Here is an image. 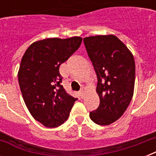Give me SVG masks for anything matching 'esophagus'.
Returning <instances> with one entry per match:
<instances>
[{
  "label": "esophagus",
  "mask_w": 156,
  "mask_h": 156,
  "mask_svg": "<svg viewBox=\"0 0 156 156\" xmlns=\"http://www.w3.org/2000/svg\"><path fill=\"white\" fill-rule=\"evenodd\" d=\"M84 95H85V91H84V90H83V89H82V90L79 91V95L81 96V98H83Z\"/></svg>",
  "instance_id": "34e87169"
}]
</instances>
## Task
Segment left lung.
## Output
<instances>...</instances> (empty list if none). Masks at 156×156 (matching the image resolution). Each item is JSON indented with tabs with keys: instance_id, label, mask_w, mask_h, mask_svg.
I'll list each match as a JSON object with an SVG mask.
<instances>
[{
	"instance_id": "1",
	"label": "left lung",
	"mask_w": 156,
	"mask_h": 156,
	"mask_svg": "<svg viewBox=\"0 0 156 156\" xmlns=\"http://www.w3.org/2000/svg\"><path fill=\"white\" fill-rule=\"evenodd\" d=\"M88 56L97 75L100 105L90 112L95 124L108 126L118 120L133 95L135 62L128 48L113 35L83 39Z\"/></svg>"
}]
</instances>
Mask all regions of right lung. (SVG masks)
Segmentation results:
<instances>
[{
	"instance_id": "1",
	"label": "right lung",
	"mask_w": 156,
	"mask_h": 156,
	"mask_svg": "<svg viewBox=\"0 0 156 156\" xmlns=\"http://www.w3.org/2000/svg\"><path fill=\"white\" fill-rule=\"evenodd\" d=\"M83 39L48 38L29 46L21 61L18 83L31 116L48 128L67 121L78 99L66 92L59 68L80 47Z\"/></svg>"
}]
</instances>
